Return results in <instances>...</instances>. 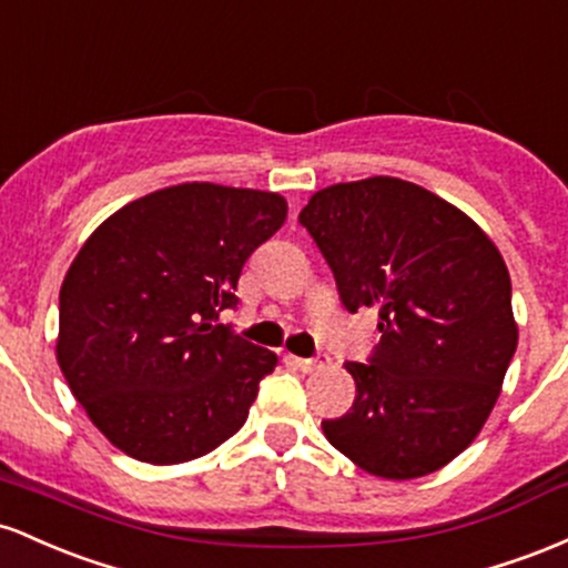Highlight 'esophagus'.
<instances>
[{"mask_svg":"<svg viewBox=\"0 0 568 568\" xmlns=\"http://www.w3.org/2000/svg\"><path fill=\"white\" fill-rule=\"evenodd\" d=\"M329 362L327 354H318V356H295V365L303 369V373H314V369H322Z\"/></svg>","mask_w":568,"mask_h":568,"instance_id":"34e87169","label":"esophagus"}]
</instances>
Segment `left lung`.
<instances>
[{
	"mask_svg": "<svg viewBox=\"0 0 568 568\" xmlns=\"http://www.w3.org/2000/svg\"><path fill=\"white\" fill-rule=\"evenodd\" d=\"M297 220L343 308L378 311V346L346 362L352 410L324 437L386 480L437 473L483 429L518 346L505 260L467 214L394 176L318 190Z\"/></svg>",
	"mask_w": 568,
	"mask_h": 568,
	"instance_id": "1",
	"label": "left lung"
}]
</instances>
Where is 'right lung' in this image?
Returning <instances> with one entry per match:
<instances>
[{"mask_svg": "<svg viewBox=\"0 0 568 568\" xmlns=\"http://www.w3.org/2000/svg\"><path fill=\"white\" fill-rule=\"evenodd\" d=\"M284 220L276 193L184 182L131 201L82 244L61 284L55 356L114 448L182 464L244 426L278 359L216 318Z\"/></svg>", "mask_w": 568, "mask_h": 568, "instance_id": "obj_1", "label": "right lung"}]
</instances>
